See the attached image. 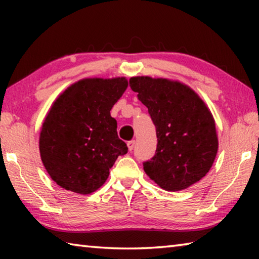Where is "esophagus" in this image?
<instances>
[{"mask_svg":"<svg viewBox=\"0 0 259 259\" xmlns=\"http://www.w3.org/2000/svg\"><path fill=\"white\" fill-rule=\"evenodd\" d=\"M135 144H136L135 140H130V142L126 143V145H128L129 151H133V150H134V147H135Z\"/></svg>","mask_w":259,"mask_h":259,"instance_id":"1","label":"esophagus"}]
</instances>
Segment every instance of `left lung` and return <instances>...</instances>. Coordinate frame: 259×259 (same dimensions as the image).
<instances>
[{
  "instance_id": "8db88e82",
  "label": "left lung",
  "mask_w": 259,
  "mask_h": 259,
  "mask_svg": "<svg viewBox=\"0 0 259 259\" xmlns=\"http://www.w3.org/2000/svg\"><path fill=\"white\" fill-rule=\"evenodd\" d=\"M129 84L148 108L156 129V151L143 163L145 172L170 192L199 182L218 150L214 121L205 104L188 87L165 78L137 76Z\"/></svg>"
}]
</instances>
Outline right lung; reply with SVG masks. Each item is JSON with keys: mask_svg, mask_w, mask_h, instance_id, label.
Masks as SVG:
<instances>
[{"mask_svg": "<svg viewBox=\"0 0 259 259\" xmlns=\"http://www.w3.org/2000/svg\"><path fill=\"white\" fill-rule=\"evenodd\" d=\"M126 87L124 77L84 78L52 105L42 125L40 153L52 181L65 190L80 194L98 190L117 156L128 153L109 113Z\"/></svg>", "mask_w": 259, "mask_h": 259, "instance_id": "1", "label": "right lung"}]
</instances>
